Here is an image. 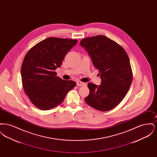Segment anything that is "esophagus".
<instances>
[{
  "mask_svg": "<svg viewBox=\"0 0 157 157\" xmlns=\"http://www.w3.org/2000/svg\"><path fill=\"white\" fill-rule=\"evenodd\" d=\"M85 83H83V82H81V81H77L76 82V85H77V86H83V85H85Z\"/></svg>",
  "mask_w": 157,
  "mask_h": 157,
  "instance_id": "1",
  "label": "esophagus"
}]
</instances>
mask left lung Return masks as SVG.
<instances>
[{
    "label": "left lung",
    "instance_id": "obj_1",
    "mask_svg": "<svg viewBox=\"0 0 157 157\" xmlns=\"http://www.w3.org/2000/svg\"><path fill=\"white\" fill-rule=\"evenodd\" d=\"M80 45L88 52L98 69L101 85L88 83L86 103L100 111H110L125 97L132 81L130 61L124 49L103 35L83 39Z\"/></svg>",
    "mask_w": 157,
    "mask_h": 157
}]
</instances>
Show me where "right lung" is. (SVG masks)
I'll use <instances>...</instances> for the list:
<instances>
[{"label":"right lung","mask_w":157,"mask_h":157,"mask_svg":"<svg viewBox=\"0 0 157 157\" xmlns=\"http://www.w3.org/2000/svg\"><path fill=\"white\" fill-rule=\"evenodd\" d=\"M77 40L51 37L37 43L25 55L21 67L23 87L32 103L41 110L60 104L76 85L63 80L55 72Z\"/></svg>","instance_id":"obj_1"}]
</instances>
